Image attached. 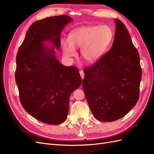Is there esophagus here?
I'll return each instance as SVG.
<instances>
[{
    "mask_svg": "<svg viewBox=\"0 0 154 154\" xmlns=\"http://www.w3.org/2000/svg\"><path fill=\"white\" fill-rule=\"evenodd\" d=\"M80 76H81V77H82V78L83 79V78H84V72H83V71H80Z\"/></svg>",
    "mask_w": 154,
    "mask_h": 154,
    "instance_id": "esophagus-1",
    "label": "esophagus"
}]
</instances>
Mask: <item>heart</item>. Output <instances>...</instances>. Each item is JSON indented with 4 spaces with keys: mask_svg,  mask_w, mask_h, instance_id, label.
Listing matches in <instances>:
<instances>
[{
    "mask_svg": "<svg viewBox=\"0 0 154 154\" xmlns=\"http://www.w3.org/2000/svg\"><path fill=\"white\" fill-rule=\"evenodd\" d=\"M113 38L109 26H88L74 29L69 35V41L62 42L63 54L67 59L76 55L75 48H81V55L88 63L97 61L104 54Z\"/></svg>",
    "mask_w": 154,
    "mask_h": 154,
    "instance_id": "heart-1",
    "label": "heart"
}]
</instances>
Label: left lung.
Returning <instances> with one entry per match:
<instances>
[{
	"label": "left lung",
	"mask_w": 154,
	"mask_h": 154,
	"mask_svg": "<svg viewBox=\"0 0 154 154\" xmlns=\"http://www.w3.org/2000/svg\"><path fill=\"white\" fill-rule=\"evenodd\" d=\"M112 47L91 67L82 82L94 117L110 122L123 118L136 105L142 76L140 58L123 23L114 19Z\"/></svg>",
	"instance_id": "1"
}]
</instances>
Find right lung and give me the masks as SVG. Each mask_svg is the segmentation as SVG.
Wrapping results in <instances>:
<instances>
[{
    "instance_id": "obj_1",
    "label": "right lung",
    "mask_w": 154,
    "mask_h": 154,
    "mask_svg": "<svg viewBox=\"0 0 154 154\" xmlns=\"http://www.w3.org/2000/svg\"><path fill=\"white\" fill-rule=\"evenodd\" d=\"M71 21L65 15L36 21L17 54L15 81L21 104L32 117L47 124L66 120L69 96L82 82L76 67L63 66L54 49L44 44L49 42L60 49L61 32Z\"/></svg>"
}]
</instances>
